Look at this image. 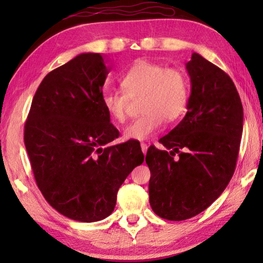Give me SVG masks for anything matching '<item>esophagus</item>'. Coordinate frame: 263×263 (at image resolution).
Wrapping results in <instances>:
<instances>
[{
	"mask_svg": "<svg viewBox=\"0 0 263 263\" xmlns=\"http://www.w3.org/2000/svg\"><path fill=\"white\" fill-rule=\"evenodd\" d=\"M140 147H141V151H142V153L144 154H146V152H147V148H148V146L145 144V142H141L140 144Z\"/></svg>",
	"mask_w": 263,
	"mask_h": 263,
	"instance_id": "esophagus-1",
	"label": "esophagus"
}]
</instances>
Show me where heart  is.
<instances>
[{
  "label": "heart",
  "mask_w": 263,
  "mask_h": 263,
  "mask_svg": "<svg viewBox=\"0 0 263 263\" xmlns=\"http://www.w3.org/2000/svg\"><path fill=\"white\" fill-rule=\"evenodd\" d=\"M124 91H106L102 105L112 121L126 119L128 99L144 95L141 112L124 128L126 140H146L162 127L163 122H174L184 114L188 104L189 82L186 75L177 68L148 60H138L121 79Z\"/></svg>",
  "instance_id": "1"
}]
</instances>
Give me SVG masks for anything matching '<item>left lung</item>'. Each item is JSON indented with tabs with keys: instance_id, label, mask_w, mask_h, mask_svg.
<instances>
[{
	"instance_id": "8db88e82",
	"label": "left lung",
	"mask_w": 263,
	"mask_h": 263,
	"mask_svg": "<svg viewBox=\"0 0 263 263\" xmlns=\"http://www.w3.org/2000/svg\"><path fill=\"white\" fill-rule=\"evenodd\" d=\"M185 68L190 77L186 114L151 146L149 204L159 217L185 220L205 210L232 179L242 135L243 110L231 78L198 53ZM177 154L178 158L175 155Z\"/></svg>"
}]
</instances>
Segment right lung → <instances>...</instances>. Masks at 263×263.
Listing matches in <instances>:
<instances>
[{
    "label": "right lung",
    "instance_id": "add662e5",
    "mask_svg": "<svg viewBox=\"0 0 263 263\" xmlns=\"http://www.w3.org/2000/svg\"><path fill=\"white\" fill-rule=\"evenodd\" d=\"M110 69L100 53H81L53 69L39 84L25 123L24 144L38 188L73 220L110 216L119 186L144 162L138 142L109 145L119 136L102 105Z\"/></svg>",
    "mask_w": 263,
    "mask_h": 263
}]
</instances>
